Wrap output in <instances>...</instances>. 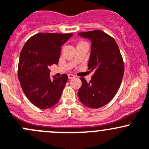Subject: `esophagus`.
<instances>
[{
  "instance_id": "1",
  "label": "esophagus",
  "mask_w": 149,
  "mask_h": 149,
  "mask_svg": "<svg viewBox=\"0 0 149 149\" xmlns=\"http://www.w3.org/2000/svg\"><path fill=\"white\" fill-rule=\"evenodd\" d=\"M68 77H69V79H72V78L74 77V75H73L72 74H69Z\"/></svg>"
}]
</instances>
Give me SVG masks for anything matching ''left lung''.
<instances>
[{"label": "left lung", "mask_w": 149, "mask_h": 149, "mask_svg": "<svg viewBox=\"0 0 149 149\" xmlns=\"http://www.w3.org/2000/svg\"><path fill=\"white\" fill-rule=\"evenodd\" d=\"M91 42L88 69L94 74L89 82L81 77L78 97L89 108L98 109L108 104L117 93L124 75V63L114 38L101 30L78 33Z\"/></svg>", "instance_id": "left-lung-1"}]
</instances>
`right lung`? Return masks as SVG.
<instances>
[{"label":"right lung","instance_id":"add662e5","mask_svg":"<svg viewBox=\"0 0 149 149\" xmlns=\"http://www.w3.org/2000/svg\"><path fill=\"white\" fill-rule=\"evenodd\" d=\"M72 34L38 33L29 38L20 53L18 77L29 101L42 109L58 103L68 76H50L48 67L58 64L61 47Z\"/></svg>","mask_w":149,"mask_h":149}]
</instances>
